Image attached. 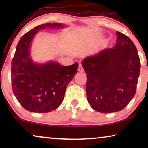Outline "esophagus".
Instances as JSON below:
<instances>
[{"instance_id":"1","label":"esophagus","mask_w":148,"mask_h":148,"mask_svg":"<svg viewBox=\"0 0 148 148\" xmlns=\"http://www.w3.org/2000/svg\"><path fill=\"white\" fill-rule=\"evenodd\" d=\"M78 71H79V72H83V71H84V68H83V66H82V64H81V63L79 64Z\"/></svg>"}]
</instances>
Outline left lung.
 Listing matches in <instances>:
<instances>
[{
  "label": "left lung",
  "instance_id": "obj_1",
  "mask_svg": "<svg viewBox=\"0 0 148 148\" xmlns=\"http://www.w3.org/2000/svg\"><path fill=\"white\" fill-rule=\"evenodd\" d=\"M116 43L85 58L88 101L95 110L110 113L123 110L134 97L141 62L130 38L116 32Z\"/></svg>",
  "mask_w": 148,
  "mask_h": 148
}]
</instances>
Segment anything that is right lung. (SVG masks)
<instances>
[{"mask_svg":"<svg viewBox=\"0 0 148 148\" xmlns=\"http://www.w3.org/2000/svg\"><path fill=\"white\" fill-rule=\"evenodd\" d=\"M60 23L38 25L21 38L11 62V85L13 94L25 110L33 112H49L61 104L65 91L78 69L76 62L61 66L56 62L39 64L29 57L32 38L44 28H60Z\"/></svg>","mask_w":148,"mask_h":148,"instance_id":"add662e5","label":"right lung"}]
</instances>
